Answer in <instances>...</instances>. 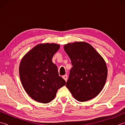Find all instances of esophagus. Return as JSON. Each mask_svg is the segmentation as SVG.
<instances>
[{
  "mask_svg": "<svg viewBox=\"0 0 125 125\" xmlns=\"http://www.w3.org/2000/svg\"><path fill=\"white\" fill-rule=\"evenodd\" d=\"M63 78L64 79V80L65 81L67 82V79H68V75H65L64 76H63Z\"/></svg>",
  "mask_w": 125,
  "mask_h": 125,
  "instance_id": "34e87169",
  "label": "esophagus"
}]
</instances>
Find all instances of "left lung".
Segmentation results:
<instances>
[{"mask_svg":"<svg viewBox=\"0 0 125 125\" xmlns=\"http://www.w3.org/2000/svg\"><path fill=\"white\" fill-rule=\"evenodd\" d=\"M64 49L73 65L66 87L77 101L94 98L104 88L107 77L108 70L103 57L85 42L68 43Z\"/></svg>","mask_w":125,"mask_h":125,"instance_id":"obj_1","label":"left lung"}]
</instances>
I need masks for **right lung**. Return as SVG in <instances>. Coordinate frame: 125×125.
Masks as SVG:
<instances>
[{
    "mask_svg": "<svg viewBox=\"0 0 125 125\" xmlns=\"http://www.w3.org/2000/svg\"><path fill=\"white\" fill-rule=\"evenodd\" d=\"M60 48L58 44H39L28 51L21 61L19 73L21 84L26 93L38 102H51L58 89L65 84L52 61Z\"/></svg>",
    "mask_w": 125,
    "mask_h": 125,
    "instance_id": "1",
    "label": "right lung"
}]
</instances>
